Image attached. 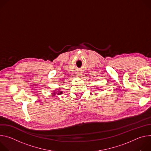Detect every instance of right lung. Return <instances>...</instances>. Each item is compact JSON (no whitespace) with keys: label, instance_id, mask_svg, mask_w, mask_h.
Instances as JSON below:
<instances>
[{"label":"right lung","instance_id":"1","mask_svg":"<svg viewBox=\"0 0 151 151\" xmlns=\"http://www.w3.org/2000/svg\"><path fill=\"white\" fill-rule=\"evenodd\" d=\"M62 92H59V93H58V95H60V94H62ZM54 94H55V93H54Z\"/></svg>","mask_w":151,"mask_h":151}]
</instances>
